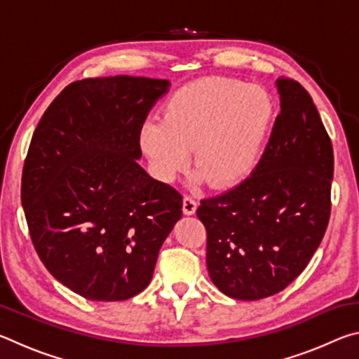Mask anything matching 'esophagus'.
<instances>
[{"label":"esophagus","mask_w":359,"mask_h":359,"mask_svg":"<svg viewBox=\"0 0 359 359\" xmlns=\"http://www.w3.org/2000/svg\"><path fill=\"white\" fill-rule=\"evenodd\" d=\"M196 208H198V203L193 196H185L184 198V204H182V209H184L185 215H193L194 212H196Z\"/></svg>","instance_id":"1"}]
</instances>
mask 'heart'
<instances>
[{"mask_svg": "<svg viewBox=\"0 0 359 359\" xmlns=\"http://www.w3.org/2000/svg\"><path fill=\"white\" fill-rule=\"evenodd\" d=\"M274 118V100L257 83L208 77L185 85L161 118L139 130V145L158 179L171 182L193 161L215 187L245 179L259 160Z\"/></svg>", "mask_w": 359, "mask_h": 359, "instance_id": "obj_1", "label": "heart"}]
</instances>
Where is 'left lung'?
<instances>
[{
	"label": "left lung",
	"mask_w": 359,
	"mask_h": 359,
	"mask_svg": "<svg viewBox=\"0 0 359 359\" xmlns=\"http://www.w3.org/2000/svg\"><path fill=\"white\" fill-rule=\"evenodd\" d=\"M276 87L280 114L257 168L196 210L208 231L209 276L233 299L258 301L287 288L330 222L331 139L299 82L278 77Z\"/></svg>",
	"instance_id": "left-lung-1"
}]
</instances>
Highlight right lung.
Masks as SVG:
<instances>
[{"label": "right lung", "mask_w": 359, "mask_h": 359, "mask_svg": "<svg viewBox=\"0 0 359 359\" xmlns=\"http://www.w3.org/2000/svg\"><path fill=\"white\" fill-rule=\"evenodd\" d=\"M169 81L69 83L42 115L22 174L29 236L47 271L90 301L147 287L182 217V194L137 165L139 130Z\"/></svg>", "instance_id": "add662e5"}]
</instances>
